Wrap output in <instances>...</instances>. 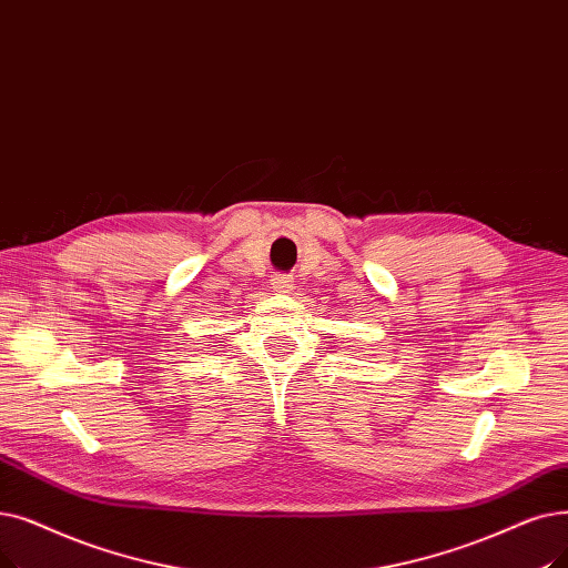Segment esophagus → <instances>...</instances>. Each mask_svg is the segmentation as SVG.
<instances>
[{"mask_svg": "<svg viewBox=\"0 0 568 568\" xmlns=\"http://www.w3.org/2000/svg\"><path fill=\"white\" fill-rule=\"evenodd\" d=\"M292 283L294 281L287 274H274V276H271V285H274L276 292H290Z\"/></svg>", "mask_w": 568, "mask_h": 568, "instance_id": "esophagus-1", "label": "esophagus"}]
</instances>
